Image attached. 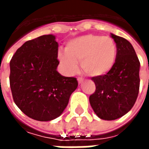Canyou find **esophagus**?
<instances>
[{
  "mask_svg": "<svg viewBox=\"0 0 149 149\" xmlns=\"http://www.w3.org/2000/svg\"><path fill=\"white\" fill-rule=\"evenodd\" d=\"M77 81H78V83H79V84H82V83H83V81H84V78L78 77Z\"/></svg>",
  "mask_w": 149,
  "mask_h": 149,
  "instance_id": "obj_1",
  "label": "esophagus"
}]
</instances>
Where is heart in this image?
<instances>
[{"mask_svg":"<svg viewBox=\"0 0 149 149\" xmlns=\"http://www.w3.org/2000/svg\"><path fill=\"white\" fill-rule=\"evenodd\" d=\"M117 47L110 37L88 34L72 40L65 52H59L58 60L68 74L78 70L81 61L82 70L90 77L107 74L115 65Z\"/></svg>","mask_w":149,"mask_h":149,"instance_id":"obj_1","label":"heart"}]
</instances>
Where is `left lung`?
Here are the masks:
<instances>
[{"label":"left lung","instance_id":"1","mask_svg":"<svg viewBox=\"0 0 149 149\" xmlns=\"http://www.w3.org/2000/svg\"><path fill=\"white\" fill-rule=\"evenodd\" d=\"M117 47L113 68L107 74L92 77L96 91L89 102L99 118L105 120L118 119L134 105L140 88V61L131 43L111 33Z\"/></svg>","mask_w":149,"mask_h":149}]
</instances>
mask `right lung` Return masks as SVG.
Returning <instances> with one entry per match:
<instances>
[{"mask_svg":"<svg viewBox=\"0 0 149 149\" xmlns=\"http://www.w3.org/2000/svg\"><path fill=\"white\" fill-rule=\"evenodd\" d=\"M58 43L54 35H43L22 45L10 61L9 82L15 104L29 117L49 121L61 115L77 78L67 77L56 68Z\"/></svg>","mask_w":149,"mask_h":149,"instance_id":"1","label":"right lung"}]
</instances>
